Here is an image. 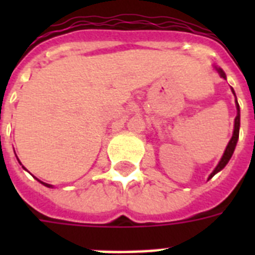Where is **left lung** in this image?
Listing matches in <instances>:
<instances>
[{"mask_svg":"<svg viewBox=\"0 0 255 255\" xmlns=\"http://www.w3.org/2000/svg\"><path fill=\"white\" fill-rule=\"evenodd\" d=\"M213 67H214V70H216V71L220 74V77L224 78V79H226V75H225V73H224V70L220 69V67H217V66H213ZM232 92H233L234 96H236V92H234L233 88H232ZM236 108H237V116H236V119H234L233 136H232V139L229 140V143H228V145H226V149H225V152H224V155H222L221 160H220V163L217 164V167L214 168L213 172L209 174L208 180L213 177L214 174L218 173L220 170L224 169V168L226 167V164L229 163L230 157L233 156V152H234V149H236V145H237L238 136H240V119H241V115H240V104H238V102H237V98H236Z\"/></svg>","mask_w":255,"mask_h":255,"instance_id":"left-lung-1","label":"left lung"}]
</instances>
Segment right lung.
<instances>
[{
  "label": "right lung",
  "instance_id": "1",
  "mask_svg": "<svg viewBox=\"0 0 255 255\" xmlns=\"http://www.w3.org/2000/svg\"><path fill=\"white\" fill-rule=\"evenodd\" d=\"M18 161H19V160H18ZM22 168H23V167H22ZM35 180H38V178L35 177ZM38 181L41 182V184H43L45 186H47V188H53V185H50V184H47V182H43V181H41V180H38Z\"/></svg>",
  "mask_w": 255,
  "mask_h": 255
}]
</instances>
